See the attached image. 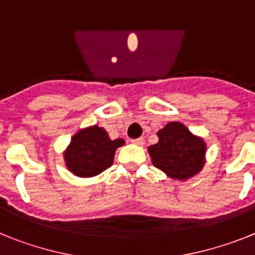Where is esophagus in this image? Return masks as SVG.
Returning <instances> with one entry per match:
<instances>
[{
    "mask_svg": "<svg viewBox=\"0 0 255 255\" xmlns=\"http://www.w3.org/2000/svg\"><path fill=\"white\" fill-rule=\"evenodd\" d=\"M132 144H135V145H143L144 144V139L143 138H136V139H132L131 140Z\"/></svg>",
    "mask_w": 255,
    "mask_h": 255,
    "instance_id": "34e87169",
    "label": "esophagus"
}]
</instances>
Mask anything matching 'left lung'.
<instances>
[{"instance_id":"left-lung-1","label":"left lung","mask_w":255,"mask_h":255,"mask_svg":"<svg viewBox=\"0 0 255 255\" xmlns=\"http://www.w3.org/2000/svg\"><path fill=\"white\" fill-rule=\"evenodd\" d=\"M158 143L148 148L152 163L173 180L191 179L206 163V141L184 124L172 121L157 132Z\"/></svg>"}]
</instances>
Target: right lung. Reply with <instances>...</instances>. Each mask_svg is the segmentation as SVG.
Returning a JSON list of instances; mask_svg holds the SVG:
<instances>
[{
	"instance_id": "1",
	"label": "right lung",
	"mask_w": 255,
	"mask_h": 255,
	"mask_svg": "<svg viewBox=\"0 0 255 255\" xmlns=\"http://www.w3.org/2000/svg\"><path fill=\"white\" fill-rule=\"evenodd\" d=\"M125 144L124 139L111 140L103 128L93 125L80 129L64 152L67 170L79 177L100 175L114 163L115 152Z\"/></svg>"
}]
</instances>
